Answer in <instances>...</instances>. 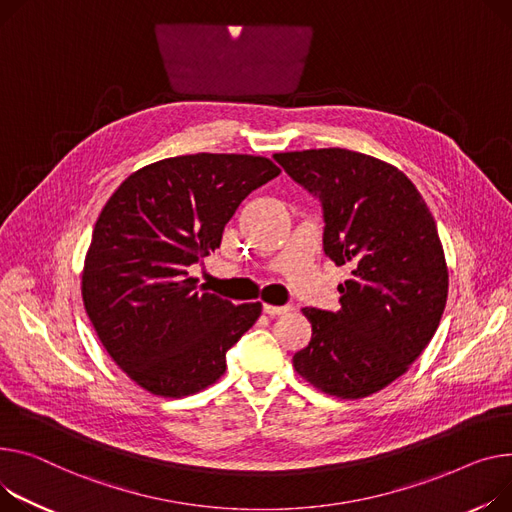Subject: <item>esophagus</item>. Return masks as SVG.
<instances>
[{"instance_id": "esophagus-1", "label": "esophagus", "mask_w": 512, "mask_h": 512, "mask_svg": "<svg viewBox=\"0 0 512 512\" xmlns=\"http://www.w3.org/2000/svg\"><path fill=\"white\" fill-rule=\"evenodd\" d=\"M292 309L290 306H274V304H263V313L269 315V317H280V315H286L290 313Z\"/></svg>"}]
</instances>
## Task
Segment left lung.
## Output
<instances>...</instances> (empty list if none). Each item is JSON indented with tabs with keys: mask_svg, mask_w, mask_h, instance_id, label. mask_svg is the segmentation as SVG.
<instances>
[{
	"mask_svg": "<svg viewBox=\"0 0 512 512\" xmlns=\"http://www.w3.org/2000/svg\"><path fill=\"white\" fill-rule=\"evenodd\" d=\"M274 158L323 203V249L352 265L337 313L302 309L313 337L292 364L315 389L362 399L391 385L424 352L445 311L449 269L416 185L374 156L321 148Z\"/></svg>",
	"mask_w": 512,
	"mask_h": 512,
	"instance_id": "obj_1",
	"label": "left lung"
}]
</instances>
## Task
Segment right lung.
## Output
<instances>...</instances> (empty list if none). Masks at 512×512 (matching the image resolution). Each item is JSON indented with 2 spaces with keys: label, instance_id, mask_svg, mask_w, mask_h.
I'll list each match as a JSON object with an SVG mask.
<instances>
[{
  "label": "right lung",
  "instance_id": "add662e5",
  "mask_svg": "<svg viewBox=\"0 0 512 512\" xmlns=\"http://www.w3.org/2000/svg\"><path fill=\"white\" fill-rule=\"evenodd\" d=\"M280 175L265 156L187 154L131 173L102 208L82 269L86 315L113 362L152 395L214 385L261 315L199 292L189 265L222 243L241 201Z\"/></svg>",
  "mask_w": 512,
  "mask_h": 512
}]
</instances>
